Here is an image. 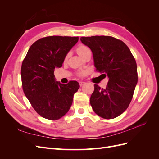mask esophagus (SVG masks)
<instances>
[{
  "label": "esophagus",
  "mask_w": 159,
  "mask_h": 159,
  "mask_svg": "<svg viewBox=\"0 0 159 159\" xmlns=\"http://www.w3.org/2000/svg\"><path fill=\"white\" fill-rule=\"evenodd\" d=\"M79 84H80V86H83V85H85L86 83L84 82V81H80Z\"/></svg>",
  "instance_id": "1"
}]
</instances>
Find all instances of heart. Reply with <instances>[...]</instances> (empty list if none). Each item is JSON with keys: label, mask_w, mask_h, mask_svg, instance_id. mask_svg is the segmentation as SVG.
<instances>
[{"label": "heart", "mask_w": 159, "mask_h": 159, "mask_svg": "<svg viewBox=\"0 0 159 159\" xmlns=\"http://www.w3.org/2000/svg\"><path fill=\"white\" fill-rule=\"evenodd\" d=\"M89 50V48H88V47H86V46H83V45H81V46H78V48H77L76 51H77V52H78V54L80 56H81V55H82V54H84V53L86 50ZM84 74H85V72L84 71L80 72V75H84Z\"/></svg>", "instance_id": "obj_1"}]
</instances>
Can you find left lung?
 <instances>
[{"instance_id":"left-lung-1","label":"left lung","mask_w":159,"mask_h":159,"mask_svg":"<svg viewBox=\"0 0 159 159\" xmlns=\"http://www.w3.org/2000/svg\"><path fill=\"white\" fill-rule=\"evenodd\" d=\"M91 49L96 70L108 77L105 89L94 85L90 104L94 112L104 119L122 114L131 102L137 84V67L131 51L121 40L108 36L81 37Z\"/></svg>"}]
</instances>
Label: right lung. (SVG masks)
Here are the masks:
<instances>
[{
	"label": "right lung",
	"mask_w": 159,
	"mask_h": 159,
	"mask_svg": "<svg viewBox=\"0 0 159 159\" xmlns=\"http://www.w3.org/2000/svg\"><path fill=\"white\" fill-rule=\"evenodd\" d=\"M78 37L52 36L30 47L21 67L24 93L40 116L57 120L66 115L80 88L76 81L63 84L56 81L54 70L60 68Z\"/></svg>",
	"instance_id": "add662e5"
}]
</instances>
